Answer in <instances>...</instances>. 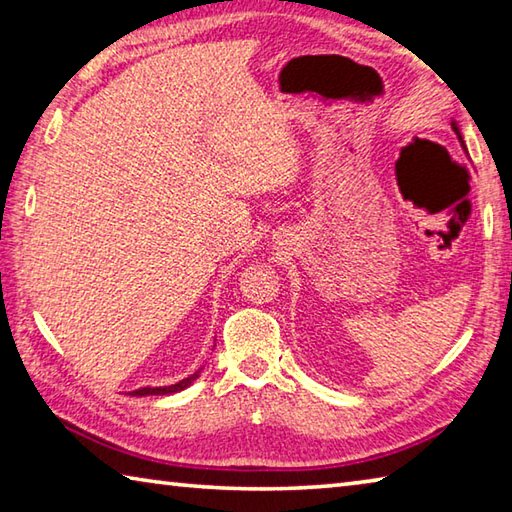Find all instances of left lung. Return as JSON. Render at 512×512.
<instances>
[{"mask_svg": "<svg viewBox=\"0 0 512 512\" xmlns=\"http://www.w3.org/2000/svg\"><path fill=\"white\" fill-rule=\"evenodd\" d=\"M452 129H454V132H457V134H459V129H457V125H454V123H452Z\"/></svg>", "mask_w": 512, "mask_h": 512, "instance_id": "obj_1", "label": "left lung"}]
</instances>
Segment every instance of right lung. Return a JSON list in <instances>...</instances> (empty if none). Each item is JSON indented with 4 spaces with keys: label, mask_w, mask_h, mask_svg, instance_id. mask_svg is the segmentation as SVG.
<instances>
[{
    "label": "right lung",
    "mask_w": 512,
    "mask_h": 512,
    "mask_svg": "<svg viewBox=\"0 0 512 512\" xmlns=\"http://www.w3.org/2000/svg\"><path fill=\"white\" fill-rule=\"evenodd\" d=\"M197 376H199V371H197V374L188 376V378H183L181 383H176V385H170V387H143V389H136V392H132V394H134V396H163V394H174V392H181V389L188 387Z\"/></svg>",
    "instance_id": "1"
}]
</instances>
